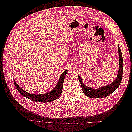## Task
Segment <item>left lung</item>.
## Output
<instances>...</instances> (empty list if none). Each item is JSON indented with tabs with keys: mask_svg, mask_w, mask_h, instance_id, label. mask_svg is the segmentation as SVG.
<instances>
[{
	"mask_svg": "<svg viewBox=\"0 0 132 132\" xmlns=\"http://www.w3.org/2000/svg\"><path fill=\"white\" fill-rule=\"evenodd\" d=\"M118 51L119 56V71L116 80L110 84L104 86L100 87L98 89L92 88L91 87H88L86 85H85L83 83V81L80 75H77L79 81H80L82 86L83 92L86 96L89 98H100L106 97L110 95L111 94H112L119 86L123 76V57L121 50L119 46Z\"/></svg>",
	"mask_w": 132,
	"mask_h": 132,
	"instance_id": "8db88e82",
	"label": "left lung"
}]
</instances>
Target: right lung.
Returning a JSON list of instances; mask_svg holds the SVG:
<instances>
[{
  "label": "right lung",
  "mask_w": 132,
  "mask_h": 132,
  "mask_svg": "<svg viewBox=\"0 0 132 132\" xmlns=\"http://www.w3.org/2000/svg\"><path fill=\"white\" fill-rule=\"evenodd\" d=\"M68 72V70H67L61 74L56 86H55V87L53 89L49 92L48 93H46L42 94H31L28 92H26L24 91L23 89H22L21 87H20L19 85L15 83L14 80H13V81L14 83V85L16 88L17 90H18V92L22 95L25 97L26 98H27L33 101H34L35 102H50L57 99L61 95L62 92L63 84L64 82V78Z\"/></svg>",
  "instance_id": "obj_1"
}]
</instances>
